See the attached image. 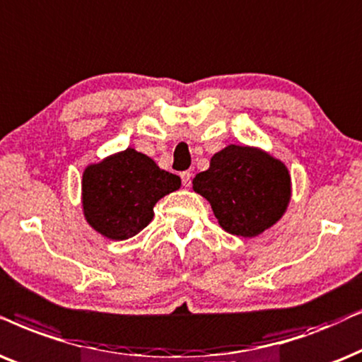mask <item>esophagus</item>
Listing matches in <instances>:
<instances>
[{"instance_id": "obj_1", "label": "esophagus", "mask_w": 362, "mask_h": 362, "mask_svg": "<svg viewBox=\"0 0 362 362\" xmlns=\"http://www.w3.org/2000/svg\"><path fill=\"white\" fill-rule=\"evenodd\" d=\"M191 177H192V173H191V171H182V173H181L182 186L189 187V186H191Z\"/></svg>"}]
</instances>
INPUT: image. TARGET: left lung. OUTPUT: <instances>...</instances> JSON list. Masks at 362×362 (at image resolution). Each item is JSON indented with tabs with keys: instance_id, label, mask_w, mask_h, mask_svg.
Returning <instances> with one entry per match:
<instances>
[{
	"instance_id": "1",
	"label": "left lung",
	"mask_w": 362,
	"mask_h": 362,
	"mask_svg": "<svg viewBox=\"0 0 362 362\" xmlns=\"http://www.w3.org/2000/svg\"><path fill=\"white\" fill-rule=\"evenodd\" d=\"M192 189L211 203L224 231L252 238L271 228L288 208L291 177L283 163L247 146L224 148Z\"/></svg>"
}]
</instances>
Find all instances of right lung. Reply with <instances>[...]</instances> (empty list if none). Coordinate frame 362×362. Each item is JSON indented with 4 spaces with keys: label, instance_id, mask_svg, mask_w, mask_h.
<instances>
[{
    "label": "right lung",
    "instance_id": "1",
    "mask_svg": "<svg viewBox=\"0 0 362 362\" xmlns=\"http://www.w3.org/2000/svg\"><path fill=\"white\" fill-rule=\"evenodd\" d=\"M180 186V176L159 170L146 154L128 148L86 168L84 216L103 236L116 241L133 238L153 219L154 204Z\"/></svg>",
    "mask_w": 362,
    "mask_h": 362
}]
</instances>
